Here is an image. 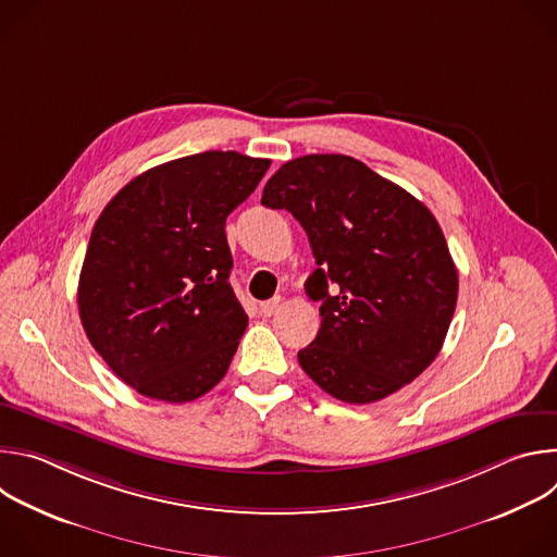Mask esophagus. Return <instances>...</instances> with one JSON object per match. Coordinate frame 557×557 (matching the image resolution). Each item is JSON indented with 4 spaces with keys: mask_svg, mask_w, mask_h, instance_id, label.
<instances>
[{
    "mask_svg": "<svg viewBox=\"0 0 557 557\" xmlns=\"http://www.w3.org/2000/svg\"><path fill=\"white\" fill-rule=\"evenodd\" d=\"M280 304H282L280 297H273V299H269V301H262V304H260V312H262L264 317H271V314L277 312Z\"/></svg>",
    "mask_w": 557,
    "mask_h": 557,
    "instance_id": "obj_1",
    "label": "esophagus"
}]
</instances>
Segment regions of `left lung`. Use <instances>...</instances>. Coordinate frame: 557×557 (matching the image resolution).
I'll return each mask as SVG.
<instances>
[{"label": "left lung", "instance_id": "left-lung-1", "mask_svg": "<svg viewBox=\"0 0 557 557\" xmlns=\"http://www.w3.org/2000/svg\"><path fill=\"white\" fill-rule=\"evenodd\" d=\"M262 205L293 213L320 267L306 280L308 297L322 301V326L297 352L304 372L357 406L414 381L436 359L458 299L432 211L344 153L284 163Z\"/></svg>", "mask_w": 557, "mask_h": 557}]
</instances>
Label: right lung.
Wrapping results in <instances>:
<instances>
[{
  "label": "right lung",
  "instance_id": "right-lung-1",
  "mask_svg": "<svg viewBox=\"0 0 557 557\" xmlns=\"http://www.w3.org/2000/svg\"><path fill=\"white\" fill-rule=\"evenodd\" d=\"M269 158L202 151L151 168L101 211L78 277L84 331L138 394L187 404L228 370L249 317L228 275L226 215Z\"/></svg>",
  "mask_w": 557,
  "mask_h": 557
}]
</instances>
